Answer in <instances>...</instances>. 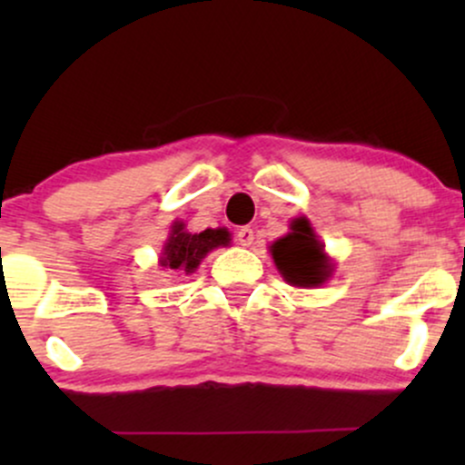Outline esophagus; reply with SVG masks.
Wrapping results in <instances>:
<instances>
[{
	"label": "esophagus",
	"instance_id": "obj_1",
	"mask_svg": "<svg viewBox=\"0 0 465 465\" xmlns=\"http://www.w3.org/2000/svg\"><path fill=\"white\" fill-rule=\"evenodd\" d=\"M253 229L251 227H240L238 232H236V240H238V244H242V247H251V244H253Z\"/></svg>",
	"mask_w": 465,
	"mask_h": 465
}]
</instances>
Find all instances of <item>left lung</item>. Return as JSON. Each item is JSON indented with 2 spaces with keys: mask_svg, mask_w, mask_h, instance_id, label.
<instances>
[{
  "mask_svg": "<svg viewBox=\"0 0 465 465\" xmlns=\"http://www.w3.org/2000/svg\"><path fill=\"white\" fill-rule=\"evenodd\" d=\"M271 255L277 271L291 286L317 288L332 275V264L323 244L319 242L311 221L303 216L291 223V232L284 238H277L271 244Z\"/></svg>",
  "mask_w": 465,
  "mask_h": 465,
  "instance_id": "obj_1",
  "label": "left lung"
}]
</instances>
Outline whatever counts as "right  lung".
<instances>
[{"label":"right lung","mask_w":465,"mask_h":465,"mask_svg":"<svg viewBox=\"0 0 465 465\" xmlns=\"http://www.w3.org/2000/svg\"><path fill=\"white\" fill-rule=\"evenodd\" d=\"M232 233L225 227L218 229H205L201 233H190L185 229V223L174 221L170 227V236L165 240L162 255H159V264L163 269L181 271V273L190 275L199 269L210 251L218 247H227Z\"/></svg>","instance_id":"1"}]
</instances>
